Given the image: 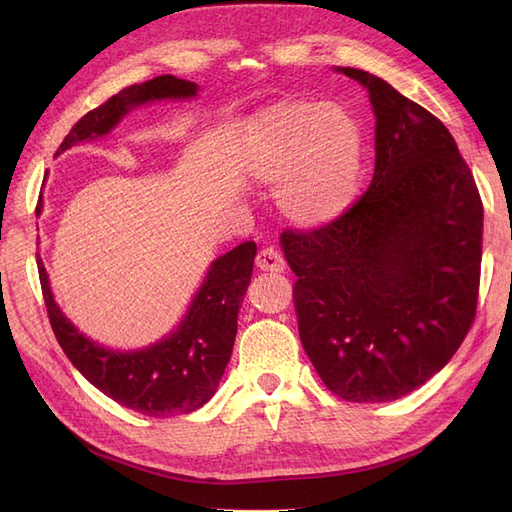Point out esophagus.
<instances>
[{"label":"esophagus","instance_id":"obj_1","mask_svg":"<svg viewBox=\"0 0 512 512\" xmlns=\"http://www.w3.org/2000/svg\"><path fill=\"white\" fill-rule=\"evenodd\" d=\"M256 267L260 271H271V273H282L286 269V262L280 256V252H275L273 247H265L260 250L256 256Z\"/></svg>","mask_w":512,"mask_h":512}]
</instances>
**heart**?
<instances>
[{"label":"heart","mask_w":512,"mask_h":512,"mask_svg":"<svg viewBox=\"0 0 512 512\" xmlns=\"http://www.w3.org/2000/svg\"><path fill=\"white\" fill-rule=\"evenodd\" d=\"M247 177L277 185V205L301 228H324L350 211L361 190L365 134L339 104L284 100L262 108L243 134Z\"/></svg>","instance_id":"obj_1"}]
</instances>
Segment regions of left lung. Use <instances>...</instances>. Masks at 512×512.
<instances>
[{"label":"left lung","mask_w":512,"mask_h":512,"mask_svg":"<svg viewBox=\"0 0 512 512\" xmlns=\"http://www.w3.org/2000/svg\"><path fill=\"white\" fill-rule=\"evenodd\" d=\"M369 94L376 168L344 218L286 230L301 344L356 404L410 395L453 359L480 280L483 203L444 123L380 76L337 66Z\"/></svg>","instance_id":"obj_1"}]
</instances>
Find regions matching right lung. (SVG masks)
Returning <instances> with one entry per match:
<instances>
[{
  "label": "right lung",
  "instance_id": "obj_1",
  "mask_svg": "<svg viewBox=\"0 0 512 512\" xmlns=\"http://www.w3.org/2000/svg\"><path fill=\"white\" fill-rule=\"evenodd\" d=\"M200 87L173 74L119 91L96 111L87 113L59 145L70 147L111 134L134 108L158 100H192ZM42 196L36 215L42 213ZM256 243L247 241L215 258L203 284L185 309L177 327L158 342L136 350L98 344L61 312L51 290L49 273L36 252L46 312L61 350L98 391L134 412L156 418L190 414L215 395L230 361L237 335V316L252 280Z\"/></svg>",
  "mask_w": 512,
  "mask_h": 512
}]
</instances>
